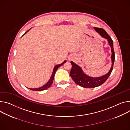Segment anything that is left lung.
I'll return each instance as SVG.
<instances>
[{
	"label": "left lung",
	"mask_w": 130,
	"mask_h": 130,
	"mask_svg": "<svg viewBox=\"0 0 130 130\" xmlns=\"http://www.w3.org/2000/svg\"><path fill=\"white\" fill-rule=\"evenodd\" d=\"M95 30L104 38L107 39L111 49V62L112 65L109 72L105 75L99 77H92L85 74L81 68L78 65L76 64L73 61L70 62L72 65V68L70 72V75L75 83L80 86L86 88H93L99 87L107 80L110 75L113 69L115 62V52L113 46V41L104 29L98 27H94Z\"/></svg>",
	"instance_id": "8db88e82"
}]
</instances>
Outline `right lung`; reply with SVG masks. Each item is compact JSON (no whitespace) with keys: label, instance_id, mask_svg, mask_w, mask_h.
I'll use <instances>...</instances> for the list:
<instances>
[{"label":"right lung","instance_id":"add662e5","mask_svg":"<svg viewBox=\"0 0 130 130\" xmlns=\"http://www.w3.org/2000/svg\"><path fill=\"white\" fill-rule=\"evenodd\" d=\"M28 30H27L26 32H25V33L23 35H24ZM66 62V61H65L64 62H63L62 64H58V65H56V66H55L54 69H53V73H52V74L51 76V78L50 79V80H49V81L47 82V83L46 84H45L44 86H42L41 87H40V88H35V89H30V88H28L29 89L31 90H33V91H43V90H46L48 88H49L52 84L53 83V79H54V75H55V74L56 72L57 69L60 67L61 66H62L64 63H65Z\"/></svg>","mask_w":130,"mask_h":130}]
</instances>
